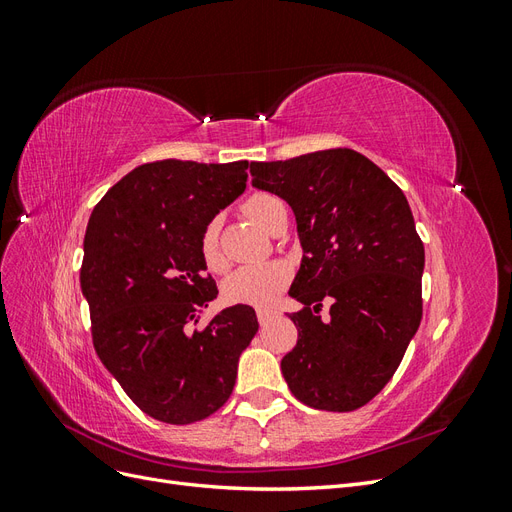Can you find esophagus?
Segmentation results:
<instances>
[{
  "mask_svg": "<svg viewBox=\"0 0 512 512\" xmlns=\"http://www.w3.org/2000/svg\"><path fill=\"white\" fill-rule=\"evenodd\" d=\"M256 316H258L260 324H267L275 318V312H271V309H256Z\"/></svg>",
  "mask_w": 512,
  "mask_h": 512,
  "instance_id": "esophagus-1",
  "label": "esophagus"
}]
</instances>
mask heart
<instances>
[{
	"label": "heart",
	"mask_w": 512,
	"mask_h": 512,
	"mask_svg": "<svg viewBox=\"0 0 512 512\" xmlns=\"http://www.w3.org/2000/svg\"><path fill=\"white\" fill-rule=\"evenodd\" d=\"M284 209V203L273 194H254L245 200L243 211L256 226L271 230L277 213ZM200 256L209 271L222 273L228 267V260L220 245V220L213 218L200 235ZM292 280V269L284 260L262 262V265H247L230 273L222 286L224 299L243 305H271Z\"/></svg>",
	"instance_id": "heart-1"
}]
</instances>
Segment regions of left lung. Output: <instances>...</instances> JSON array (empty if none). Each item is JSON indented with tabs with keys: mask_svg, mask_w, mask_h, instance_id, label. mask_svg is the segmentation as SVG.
<instances>
[{
	"mask_svg": "<svg viewBox=\"0 0 512 512\" xmlns=\"http://www.w3.org/2000/svg\"><path fill=\"white\" fill-rule=\"evenodd\" d=\"M252 185L284 198L297 220L301 267L288 290L297 346L282 359L305 406L352 412L374 399L404 359L423 316L425 250L408 200L352 149L252 162ZM332 303L330 320L317 312Z\"/></svg>",
	"mask_w": 512,
	"mask_h": 512,
	"instance_id": "obj_1",
	"label": "left lung"
}]
</instances>
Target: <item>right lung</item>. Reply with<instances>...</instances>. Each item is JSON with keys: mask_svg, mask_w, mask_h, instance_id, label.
<instances>
[{"mask_svg": "<svg viewBox=\"0 0 512 512\" xmlns=\"http://www.w3.org/2000/svg\"><path fill=\"white\" fill-rule=\"evenodd\" d=\"M247 164L162 160L134 168L91 213L81 290L104 367L145 414L190 425L220 410L235 389L241 352L258 331L250 305L190 331L218 297L200 235L247 181Z\"/></svg>", "mask_w": 512, "mask_h": 512, "instance_id": "1", "label": "right lung"}]
</instances>
